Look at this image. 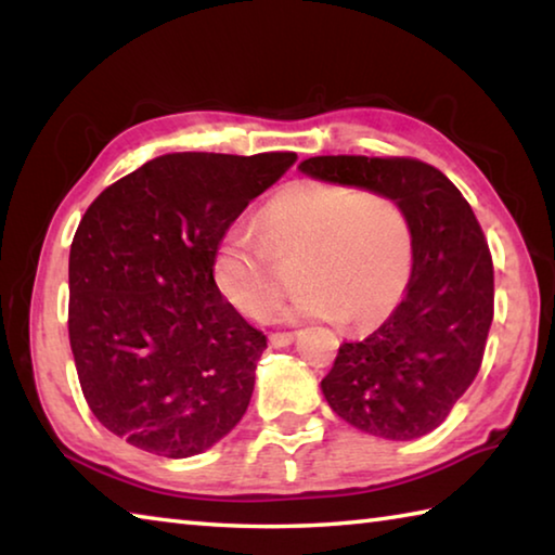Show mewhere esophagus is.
<instances>
[{"mask_svg": "<svg viewBox=\"0 0 555 555\" xmlns=\"http://www.w3.org/2000/svg\"><path fill=\"white\" fill-rule=\"evenodd\" d=\"M296 333H271L269 335V343L271 347H288L291 343H294Z\"/></svg>", "mask_w": 555, "mask_h": 555, "instance_id": "1", "label": "esophagus"}]
</instances>
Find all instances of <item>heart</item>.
<instances>
[{"label": "heart", "mask_w": 555, "mask_h": 555, "mask_svg": "<svg viewBox=\"0 0 555 555\" xmlns=\"http://www.w3.org/2000/svg\"><path fill=\"white\" fill-rule=\"evenodd\" d=\"M259 234L234 224L212 251V284L242 315L264 321L286 291L279 264L298 261L286 318H340L370 331L393 313L416 261L406 205L387 193L315 181L286 183L259 210Z\"/></svg>", "instance_id": "heart-1"}]
</instances>
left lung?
Returning <instances> with one entry per match:
<instances>
[{
	"label": "left lung",
	"mask_w": 555,
	"mask_h": 555,
	"mask_svg": "<svg viewBox=\"0 0 555 555\" xmlns=\"http://www.w3.org/2000/svg\"><path fill=\"white\" fill-rule=\"evenodd\" d=\"M298 168L406 205L416 232L406 296L372 335L340 345L321 387L337 416L364 434L426 436L448 418L485 357L494 267L480 222L463 193L418 158L311 156Z\"/></svg>",
	"instance_id": "8db88e82"
}]
</instances>
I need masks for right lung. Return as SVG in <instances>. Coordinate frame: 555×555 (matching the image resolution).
I'll return each mask as SVG.
<instances>
[{
    "mask_svg": "<svg viewBox=\"0 0 555 555\" xmlns=\"http://www.w3.org/2000/svg\"><path fill=\"white\" fill-rule=\"evenodd\" d=\"M294 162L166 154L82 215L68 261L70 350L90 411L129 446L198 455L247 411L267 335L215 288L212 251Z\"/></svg>",
    "mask_w": 555,
    "mask_h": 555,
    "instance_id": "add662e5",
    "label": "right lung"
}]
</instances>
